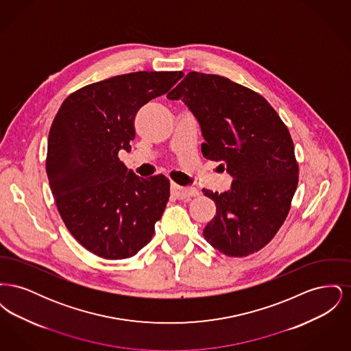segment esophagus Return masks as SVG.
Listing matches in <instances>:
<instances>
[{
    "label": "esophagus",
    "instance_id": "obj_1",
    "mask_svg": "<svg viewBox=\"0 0 351 351\" xmlns=\"http://www.w3.org/2000/svg\"><path fill=\"white\" fill-rule=\"evenodd\" d=\"M171 192L172 195L179 199H188V197H193L199 193V191L196 188H189V186H183V185H178V184H171Z\"/></svg>",
    "mask_w": 351,
    "mask_h": 351
}]
</instances>
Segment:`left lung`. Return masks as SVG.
Instances as JSON below:
<instances>
[{
    "label": "left lung",
    "mask_w": 351,
    "mask_h": 351,
    "mask_svg": "<svg viewBox=\"0 0 351 351\" xmlns=\"http://www.w3.org/2000/svg\"><path fill=\"white\" fill-rule=\"evenodd\" d=\"M167 97L184 101L200 123L202 155L233 176L228 192L202 189L217 208L202 235L228 256L263 249L283 225L299 182L282 118L263 96L218 75L189 72Z\"/></svg>",
    "instance_id": "obj_1"
}]
</instances>
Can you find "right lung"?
<instances>
[{
	"mask_svg": "<svg viewBox=\"0 0 351 351\" xmlns=\"http://www.w3.org/2000/svg\"><path fill=\"white\" fill-rule=\"evenodd\" d=\"M139 71L69 95L51 125L46 171L59 215L86 250L126 259L146 246L169 199L165 175L139 178L119 160L132 150L136 112L183 77Z\"/></svg>",
	"mask_w": 351,
	"mask_h": 351,
	"instance_id": "obj_1",
	"label": "right lung"
}]
</instances>
